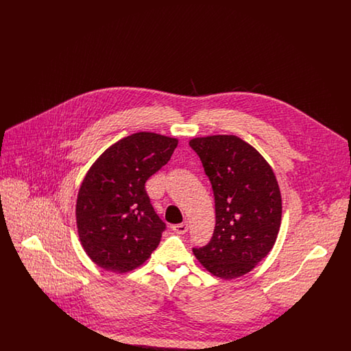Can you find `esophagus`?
<instances>
[{
	"mask_svg": "<svg viewBox=\"0 0 351 351\" xmlns=\"http://www.w3.org/2000/svg\"><path fill=\"white\" fill-rule=\"evenodd\" d=\"M188 222H183V223H178V225H173L172 226V230L175 232V233L178 234H185L188 232Z\"/></svg>",
	"mask_w": 351,
	"mask_h": 351,
	"instance_id": "obj_1",
	"label": "esophagus"
}]
</instances>
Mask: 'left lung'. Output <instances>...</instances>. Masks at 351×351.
Masks as SVG:
<instances>
[{
    "instance_id": "1",
    "label": "left lung",
    "mask_w": 351,
    "mask_h": 351,
    "mask_svg": "<svg viewBox=\"0 0 351 351\" xmlns=\"http://www.w3.org/2000/svg\"><path fill=\"white\" fill-rule=\"evenodd\" d=\"M209 178L216 228L206 246L193 249L201 265L221 279L250 272L274 247L282 222V196L266 159L235 135L193 138Z\"/></svg>"
}]
</instances>
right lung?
<instances>
[{
  "label": "right lung",
  "mask_w": 351,
  "mask_h": 351,
  "mask_svg": "<svg viewBox=\"0 0 351 351\" xmlns=\"http://www.w3.org/2000/svg\"><path fill=\"white\" fill-rule=\"evenodd\" d=\"M176 138L132 134L104 151L84 178L76 201L77 233L99 267L125 274L143 265L166 223L155 213L145 184L167 165Z\"/></svg>",
  "instance_id": "add662e5"
}]
</instances>
